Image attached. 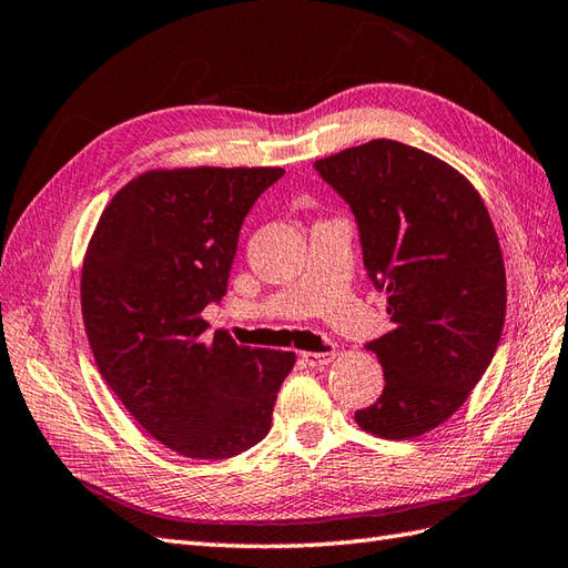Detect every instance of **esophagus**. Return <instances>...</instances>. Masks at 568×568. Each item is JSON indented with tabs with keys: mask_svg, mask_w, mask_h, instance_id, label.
<instances>
[{
	"mask_svg": "<svg viewBox=\"0 0 568 568\" xmlns=\"http://www.w3.org/2000/svg\"><path fill=\"white\" fill-rule=\"evenodd\" d=\"M335 352H303L301 362L311 368H325L327 364L335 362Z\"/></svg>",
	"mask_w": 568,
	"mask_h": 568,
	"instance_id": "esophagus-1",
	"label": "esophagus"
}]
</instances>
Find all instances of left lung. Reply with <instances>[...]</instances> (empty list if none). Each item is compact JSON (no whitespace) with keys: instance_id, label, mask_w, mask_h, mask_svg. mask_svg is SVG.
Wrapping results in <instances>:
<instances>
[{"instance_id":"1","label":"left lung","mask_w":568,"mask_h":568,"mask_svg":"<svg viewBox=\"0 0 568 568\" xmlns=\"http://www.w3.org/2000/svg\"><path fill=\"white\" fill-rule=\"evenodd\" d=\"M349 202L364 265L393 327L366 344L385 376L354 414L364 432L407 440L458 412L491 364L506 317V267L487 204L434 154L393 140L315 161Z\"/></svg>"}]
</instances>
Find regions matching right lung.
<instances>
[{
  "label": "right lung",
  "instance_id": "right-lung-1",
  "mask_svg": "<svg viewBox=\"0 0 568 568\" xmlns=\"http://www.w3.org/2000/svg\"><path fill=\"white\" fill-rule=\"evenodd\" d=\"M284 169H154L108 202L81 267V315L103 381L146 434L195 460H224L272 426L294 352L206 337L239 231Z\"/></svg>",
  "mask_w": 568,
  "mask_h": 568
}]
</instances>
